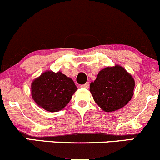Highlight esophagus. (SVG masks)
I'll list each match as a JSON object with an SVG mask.
<instances>
[{
    "label": "esophagus",
    "instance_id": "obj_1",
    "mask_svg": "<svg viewBox=\"0 0 160 160\" xmlns=\"http://www.w3.org/2000/svg\"><path fill=\"white\" fill-rule=\"evenodd\" d=\"M89 86H90V83L89 82H88V83H84V84H82L80 87L83 88H86V89H88V88H89Z\"/></svg>",
    "mask_w": 160,
    "mask_h": 160
}]
</instances>
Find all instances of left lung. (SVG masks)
<instances>
[{
    "mask_svg": "<svg viewBox=\"0 0 160 160\" xmlns=\"http://www.w3.org/2000/svg\"><path fill=\"white\" fill-rule=\"evenodd\" d=\"M134 80L122 66L106 67L98 72L90 85L94 102L105 112L121 108L134 94Z\"/></svg>",
    "mask_w": 160,
    "mask_h": 160,
    "instance_id": "left-lung-1",
    "label": "left lung"
}]
</instances>
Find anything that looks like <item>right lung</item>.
Segmentation results:
<instances>
[{"mask_svg": "<svg viewBox=\"0 0 160 160\" xmlns=\"http://www.w3.org/2000/svg\"><path fill=\"white\" fill-rule=\"evenodd\" d=\"M77 90L72 79L61 72L52 71L42 73L31 85L32 99L39 106L49 112L62 109Z\"/></svg>", "mask_w": 160, "mask_h": 160, "instance_id": "right-lung-1", "label": "right lung"}]
</instances>
